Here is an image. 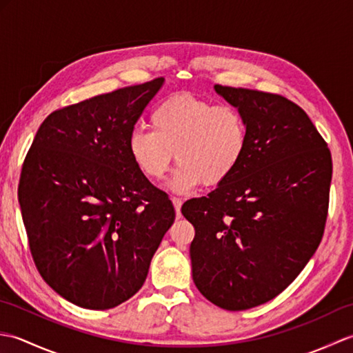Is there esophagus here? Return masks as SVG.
<instances>
[{"instance_id": "1", "label": "esophagus", "mask_w": 353, "mask_h": 353, "mask_svg": "<svg viewBox=\"0 0 353 353\" xmlns=\"http://www.w3.org/2000/svg\"><path fill=\"white\" fill-rule=\"evenodd\" d=\"M182 203H183V200H182V199H179V197H172V205H174V208H176V214H177V216L181 215V208H182Z\"/></svg>"}]
</instances>
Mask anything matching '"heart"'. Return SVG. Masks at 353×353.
Listing matches in <instances>:
<instances>
[{"instance_id": "b5f03b06", "label": "heart", "mask_w": 353, "mask_h": 353, "mask_svg": "<svg viewBox=\"0 0 353 353\" xmlns=\"http://www.w3.org/2000/svg\"><path fill=\"white\" fill-rule=\"evenodd\" d=\"M153 130L134 127L127 139L129 156L150 181H162L176 159L170 182L176 192L226 182L249 147V123L235 104H216L191 94L172 95L150 117Z\"/></svg>"}]
</instances>
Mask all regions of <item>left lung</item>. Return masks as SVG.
I'll use <instances>...</instances> for the list:
<instances>
[{
    "label": "left lung",
    "instance_id": "1",
    "mask_svg": "<svg viewBox=\"0 0 353 353\" xmlns=\"http://www.w3.org/2000/svg\"><path fill=\"white\" fill-rule=\"evenodd\" d=\"M244 112L241 165L208 197L185 201L192 279L209 302L244 311L288 287L323 238L332 159L306 112L282 95L215 85Z\"/></svg>",
    "mask_w": 353,
    "mask_h": 353
}]
</instances>
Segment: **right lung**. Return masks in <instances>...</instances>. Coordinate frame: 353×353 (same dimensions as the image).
<instances>
[{"label": "right lung", "instance_id": "right-lung-1", "mask_svg": "<svg viewBox=\"0 0 353 353\" xmlns=\"http://www.w3.org/2000/svg\"><path fill=\"white\" fill-rule=\"evenodd\" d=\"M162 77L50 114L22 163L18 199L43 281L71 303L110 310L144 285L176 211L133 163L127 139Z\"/></svg>", "mask_w": 353, "mask_h": 353}]
</instances>
